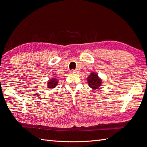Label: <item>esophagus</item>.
Listing matches in <instances>:
<instances>
[{
	"instance_id": "1",
	"label": "esophagus",
	"mask_w": 147,
	"mask_h": 147,
	"mask_svg": "<svg viewBox=\"0 0 147 147\" xmlns=\"http://www.w3.org/2000/svg\"><path fill=\"white\" fill-rule=\"evenodd\" d=\"M78 70H70V73L71 74H77V73H78Z\"/></svg>"
}]
</instances>
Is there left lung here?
<instances>
[{
	"mask_svg": "<svg viewBox=\"0 0 147 147\" xmlns=\"http://www.w3.org/2000/svg\"><path fill=\"white\" fill-rule=\"evenodd\" d=\"M88 83L90 87L93 90H97L101 85L102 80L97 74L92 72L88 77Z\"/></svg>",
	"mask_w": 147,
	"mask_h": 147,
	"instance_id": "8db88e82",
	"label": "left lung"
}]
</instances>
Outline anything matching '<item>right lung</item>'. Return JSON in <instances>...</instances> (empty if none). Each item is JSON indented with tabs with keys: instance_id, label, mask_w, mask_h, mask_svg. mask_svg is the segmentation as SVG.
<instances>
[{
	"instance_id": "1",
	"label": "right lung",
	"mask_w": 147,
	"mask_h": 147,
	"mask_svg": "<svg viewBox=\"0 0 147 147\" xmlns=\"http://www.w3.org/2000/svg\"><path fill=\"white\" fill-rule=\"evenodd\" d=\"M57 83H58V80L56 78H52L50 79V80L48 82V88H55Z\"/></svg>"
}]
</instances>
